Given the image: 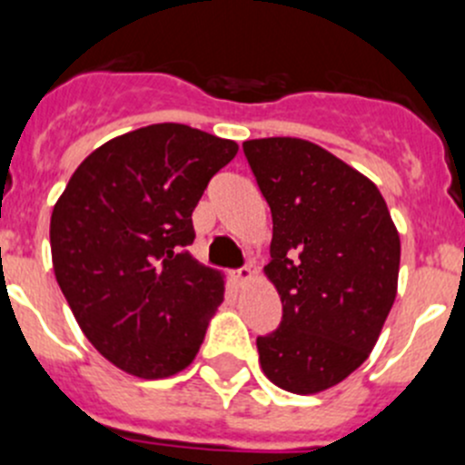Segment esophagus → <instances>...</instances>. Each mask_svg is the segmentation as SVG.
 <instances>
[{
  "label": "esophagus",
  "instance_id": "1",
  "mask_svg": "<svg viewBox=\"0 0 465 465\" xmlns=\"http://www.w3.org/2000/svg\"><path fill=\"white\" fill-rule=\"evenodd\" d=\"M232 279L236 281L238 285H242V283H247V281L254 279V270H252L250 265L241 267V270H233V272H232Z\"/></svg>",
  "mask_w": 465,
  "mask_h": 465
}]
</instances>
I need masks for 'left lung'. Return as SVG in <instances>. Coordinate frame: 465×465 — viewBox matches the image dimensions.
Here are the masks:
<instances>
[{
    "label": "left lung",
    "mask_w": 465,
    "mask_h": 465,
    "mask_svg": "<svg viewBox=\"0 0 465 465\" xmlns=\"http://www.w3.org/2000/svg\"><path fill=\"white\" fill-rule=\"evenodd\" d=\"M272 211L262 267L283 320L259 337L262 373L299 396L349 378L376 346L398 292L401 236L378 186L297 137L242 143Z\"/></svg>",
    "instance_id": "8db88e82"
}]
</instances>
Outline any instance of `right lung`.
<instances>
[{"label":"right lung","instance_id":"obj_1","mask_svg":"<svg viewBox=\"0 0 465 465\" xmlns=\"http://www.w3.org/2000/svg\"><path fill=\"white\" fill-rule=\"evenodd\" d=\"M238 143L182 124L119 134L83 159L51 213L55 281L94 349L143 380L184 371L224 299L186 245L211 177Z\"/></svg>","mask_w":465,"mask_h":465}]
</instances>
